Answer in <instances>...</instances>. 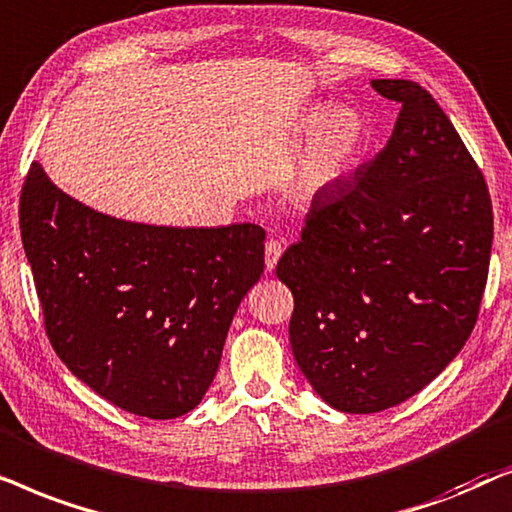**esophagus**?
I'll list each match as a JSON object with an SVG mask.
<instances>
[{
    "label": "esophagus",
    "instance_id": "34e87169",
    "mask_svg": "<svg viewBox=\"0 0 512 512\" xmlns=\"http://www.w3.org/2000/svg\"><path fill=\"white\" fill-rule=\"evenodd\" d=\"M264 255H267V271H274L278 260H281L283 255V243L276 241V238H271V241H267V248H264Z\"/></svg>",
    "mask_w": 512,
    "mask_h": 512
}]
</instances>
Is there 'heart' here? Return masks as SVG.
Here are the masks:
<instances>
[{
	"mask_svg": "<svg viewBox=\"0 0 512 512\" xmlns=\"http://www.w3.org/2000/svg\"><path fill=\"white\" fill-rule=\"evenodd\" d=\"M316 131L297 175V192L316 196L330 189L356 159L365 140V124L353 109H318L309 117Z\"/></svg>",
	"mask_w": 512,
	"mask_h": 512,
	"instance_id": "b5f03b06",
	"label": "heart"
}]
</instances>
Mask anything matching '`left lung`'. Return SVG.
Returning a JSON list of instances; mask_svg holds the SVG:
<instances>
[{"label": "left lung", "mask_w": 512, "mask_h": 512, "mask_svg": "<svg viewBox=\"0 0 512 512\" xmlns=\"http://www.w3.org/2000/svg\"><path fill=\"white\" fill-rule=\"evenodd\" d=\"M403 105L386 147L316 194L276 276L295 297L290 346L335 410L412 398L463 349L492 255L485 175L426 88L374 79Z\"/></svg>", "instance_id": "1"}]
</instances>
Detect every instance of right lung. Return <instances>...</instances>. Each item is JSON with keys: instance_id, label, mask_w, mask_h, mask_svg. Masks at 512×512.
I'll return each instance as SVG.
<instances>
[{"instance_id": "obj_1", "label": "right lung", "mask_w": 512, "mask_h": 512, "mask_svg": "<svg viewBox=\"0 0 512 512\" xmlns=\"http://www.w3.org/2000/svg\"><path fill=\"white\" fill-rule=\"evenodd\" d=\"M20 238L46 337L74 377L121 410L175 419L213 384L231 318L264 271V229L149 227L60 192L37 161Z\"/></svg>"}]
</instances>
